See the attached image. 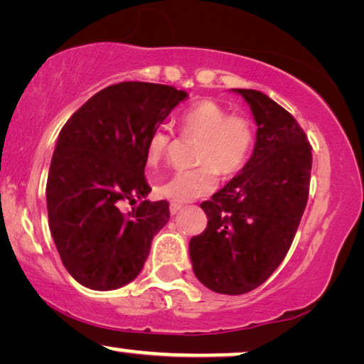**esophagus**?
<instances>
[{
    "instance_id": "34e87169",
    "label": "esophagus",
    "mask_w": 364,
    "mask_h": 364,
    "mask_svg": "<svg viewBox=\"0 0 364 364\" xmlns=\"http://www.w3.org/2000/svg\"><path fill=\"white\" fill-rule=\"evenodd\" d=\"M168 208H171V213H172V215H176V213H178V212L182 210L183 205H181V203L172 202V203H171V207H168Z\"/></svg>"
}]
</instances>
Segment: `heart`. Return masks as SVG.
Segmentation results:
<instances>
[{"instance_id":"heart-1","label":"heart","mask_w":364,"mask_h":364,"mask_svg":"<svg viewBox=\"0 0 364 364\" xmlns=\"http://www.w3.org/2000/svg\"><path fill=\"white\" fill-rule=\"evenodd\" d=\"M181 131L187 137H197L196 168L173 172L157 186V193L176 203L208 196L215 191L218 172L232 176L245 166L255 141V129L245 114H228L218 102L200 101L181 116ZM171 131L159 126L149 134L146 159L156 166L167 156Z\"/></svg>"}]
</instances>
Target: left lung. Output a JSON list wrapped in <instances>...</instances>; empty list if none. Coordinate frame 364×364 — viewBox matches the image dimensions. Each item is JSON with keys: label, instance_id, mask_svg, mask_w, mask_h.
Wrapping results in <instances>:
<instances>
[{"label": "left lung", "instance_id": "obj_1", "mask_svg": "<svg viewBox=\"0 0 364 364\" xmlns=\"http://www.w3.org/2000/svg\"><path fill=\"white\" fill-rule=\"evenodd\" d=\"M252 109V157L200 207L207 228L188 243L198 282L223 295L260 287L290 250L310 192L311 146L290 112L253 89H233Z\"/></svg>", "mask_w": 364, "mask_h": 364}]
</instances>
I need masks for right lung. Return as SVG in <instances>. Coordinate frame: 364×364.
I'll return each instance as SVG.
<instances>
[{
	"mask_svg": "<svg viewBox=\"0 0 364 364\" xmlns=\"http://www.w3.org/2000/svg\"><path fill=\"white\" fill-rule=\"evenodd\" d=\"M186 91L152 82L112 84L59 132L46 183L49 230L63 265L91 290H116L146 263L168 202L146 200V142ZM139 200L127 214L120 203Z\"/></svg>",
	"mask_w": 364,
	"mask_h": 364,
	"instance_id": "obj_1",
	"label": "right lung"
}]
</instances>
